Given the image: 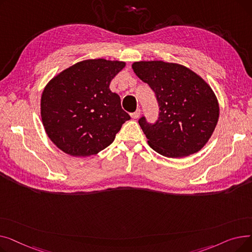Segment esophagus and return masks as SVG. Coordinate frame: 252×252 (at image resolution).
Returning a JSON list of instances; mask_svg holds the SVG:
<instances>
[{"label": "esophagus", "instance_id": "34e87169", "mask_svg": "<svg viewBox=\"0 0 252 252\" xmlns=\"http://www.w3.org/2000/svg\"><path fill=\"white\" fill-rule=\"evenodd\" d=\"M140 114H141V110H140V109H137L134 113H131V114H130V116H131V118L137 119V118L140 116Z\"/></svg>", "mask_w": 252, "mask_h": 252}]
</instances>
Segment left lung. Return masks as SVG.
Here are the masks:
<instances>
[{"label": "left lung", "mask_w": 252, "mask_h": 252, "mask_svg": "<svg viewBox=\"0 0 252 252\" xmlns=\"http://www.w3.org/2000/svg\"><path fill=\"white\" fill-rule=\"evenodd\" d=\"M137 76L155 93L159 114L139 125L149 146L165 157L180 158L199 151L217 126L220 107L203 79L183 65L163 61L135 62Z\"/></svg>", "instance_id": "left-lung-1"}]
</instances>
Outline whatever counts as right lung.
Listing matches in <instances>:
<instances>
[{
  "label": "right lung",
  "mask_w": 252,
  "mask_h": 252,
  "mask_svg": "<svg viewBox=\"0 0 252 252\" xmlns=\"http://www.w3.org/2000/svg\"><path fill=\"white\" fill-rule=\"evenodd\" d=\"M126 66L122 61L90 59L63 70L46 86L41 115L46 133L71 156L95 155L108 147L130 116L109 89Z\"/></svg>",
  "instance_id": "add662e5"
}]
</instances>
